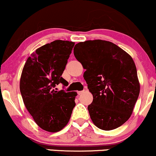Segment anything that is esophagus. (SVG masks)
<instances>
[{"label":"esophagus","instance_id":"1","mask_svg":"<svg viewBox=\"0 0 156 156\" xmlns=\"http://www.w3.org/2000/svg\"><path fill=\"white\" fill-rule=\"evenodd\" d=\"M84 92H85V90H80V91H78V94L79 95H81V94H83Z\"/></svg>","mask_w":156,"mask_h":156}]
</instances>
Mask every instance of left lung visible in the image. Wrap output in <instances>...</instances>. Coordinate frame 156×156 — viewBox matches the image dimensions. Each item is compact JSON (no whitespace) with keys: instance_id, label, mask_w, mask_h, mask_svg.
Returning <instances> with one entry per match:
<instances>
[{"instance_id":"left-lung-1","label":"left lung","mask_w":156,"mask_h":156,"mask_svg":"<svg viewBox=\"0 0 156 156\" xmlns=\"http://www.w3.org/2000/svg\"><path fill=\"white\" fill-rule=\"evenodd\" d=\"M73 54L86 70L83 77L94 98L87 107L93 123L103 130L120 127L133 113L140 92L133 59L118 45L102 40L80 42Z\"/></svg>"}]
</instances>
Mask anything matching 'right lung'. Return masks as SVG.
I'll return each mask as SVG.
<instances>
[{
	"instance_id": "add662e5",
	"label": "right lung",
	"mask_w": 156,
	"mask_h": 156,
	"mask_svg": "<svg viewBox=\"0 0 156 156\" xmlns=\"http://www.w3.org/2000/svg\"><path fill=\"white\" fill-rule=\"evenodd\" d=\"M75 43L57 40L40 47L28 57L23 69L20 90L26 109L41 129L56 133L69 123L77 93L57 91Z\"/></svg>"
}]
</instances>
